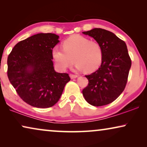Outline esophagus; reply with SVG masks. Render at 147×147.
I'll use <instances>...</instances> for the list:
<instances>
[{"mask_svg":"<svg viewBox=\"0 0 147 147\" xmlns=\"http://www.w3.org/2000/svg\"><path fill=\"white\" fill-rule=\"evenodd\" d=\"M70 78H71V79H75V78H78V76L77 75H75V74H70Z\"/></svg>","mask_w":147,"mask_h":147,"instance_id":"esophagus-1","label":"esophagus"}]
</instances>
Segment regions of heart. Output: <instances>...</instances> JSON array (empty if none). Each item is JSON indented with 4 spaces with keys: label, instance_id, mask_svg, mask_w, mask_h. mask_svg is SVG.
<instances>
[{
    "label": "heart",
    "instance_id": "b5f03b06",
    "mask_svg": "<svg viewBox=\"0 0 147 147\" xmlns=\"http://www.w3.org/2000/svg\"><path fill=\"white\" fill-rule=\"evenodd\" d=\"M62 49L54 48L52 56L58 69L64 71L74 61L76 68L87 72L95 71L100 67L103 58L101 46L97 41L80 35H73L62 43Z\"/></svg>",
    "mask_w": 147,
    "mask_h": 147
}]
</instances>
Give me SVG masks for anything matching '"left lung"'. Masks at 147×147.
<instances>
[{"instance_id": "obj_1", "label": "left lung", "mask_w": 147, "mask_h": 147, "mask_svg": "<svg viewBox=\"0 0 147 147\" xmlns=\"http://www.w3.org/2000/svg\"><path fill=\"white\" fill-rule=\"evenodd\" d=\"M100 44L103 52L100 67L86 76L88 84L82 90L86 101L94 106L107 105L124 91L127 83L131 59L125 42L107 30L95 28L83 32Z\"/></svg>"}]
</instances>
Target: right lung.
<instances>
[{
    "instance_id": "obj_1",
    "label": "right lung",
    "mask_w": 147,
    "mask_h": 147,
    "mask_svg": "<svg viewBox=\"0 0 147 147\" xmlns=\"http://www.w3.org/2000/svg\"><path fill=\"white\" fill-rule=\"evenodd\" d=\"M39 33L16 44L7 59V76L19 97L33 107L53 106L61 97L69 74L55 71L52 51L59 41Z\"/></svg>"
}]
</instances>
